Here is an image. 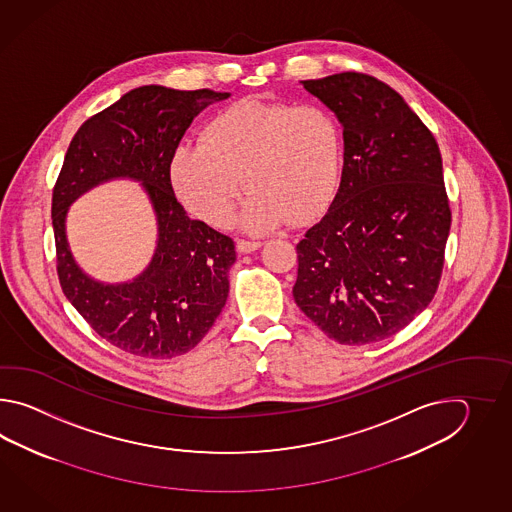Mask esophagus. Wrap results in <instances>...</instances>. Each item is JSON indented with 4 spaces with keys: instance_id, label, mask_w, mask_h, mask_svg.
I'll return each mask as SVG.
<instances>
[{
    "instance_id": "1",
    "label": "esophagus",
    "mask_w": 512,
    "mask_h": 512,
    "mask_svg": "<svg viewBox=\"0 0 512 512\" xmlns=\"http://www.w3.org/2000/svg\"><path fill=\"white\" fill-rule=\"evenodd\" d=\"M260 247L261 241L238 240V243H236V249H238V252H243V254L258 251Z\"/></svg>"
}]
</instances>
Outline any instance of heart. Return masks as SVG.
I'll return each instance as SVG.
<instances>
[{
  "mask_svg": "<svg viewBox=\"0 0 512 512\" xmlns=\"http://www.w3.org/2000/svg\"><path fill=\"white\" fill-rule=\"evenodd\" d=\"M342 157L340 124L324 106L245 100L208 120L199 142H181L168 172L179 201L214 227L227 223L245 183L238 223L265 232L315 218L337 192Z\"/></svg>",
  "mask_w": 512,
  "mask_h": 512,
  "instance_id": "heart-1",
  "label": "heart"
}]
</instances>
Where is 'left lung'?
Wrapping results in <instances>:
<instances>
[{
	"instance_id": "obj_1",
	"label": "left lung",
	"mask_w": 512,
	"mask_h": 512,
	"mask_svg": "<svg viewBox=\"0 0 512 512\" xmlns=\"http://www.w3.org/2000/svg\"><path fill=\"white\" fill-rule=\"evenodd\" d=\"M335 113L344 166L326 216L296 245L294 302L338 344L392 337L432 302L450 207L434 135L377 78L302 80Z\"/></svg>"
}]
</instances>
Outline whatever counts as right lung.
<instances>
[{
  "instance_id": "add662e5",
  "label": "right lung",
  "mask_w": 512,
  "mask_h": 512,
  "mask_svg": "<svg viewBox=\"0 0 512 512\" xmlns=\"http://www.w3.org/2000/svg\"><path fill=\"white\" fill-rule=\"evenodd\" d=\"M230 93L131 89L78 128L53 190L56 271L62 291L100 337L146 359H172L196 348L229 296L234 241L188 218L170 183V159L192 120ZM113 178L139 180L158 219L149 267L130 283H98L72 258L68 207Z\"/></svg>"
}]
</instances>
